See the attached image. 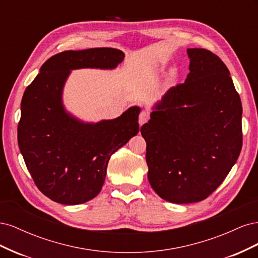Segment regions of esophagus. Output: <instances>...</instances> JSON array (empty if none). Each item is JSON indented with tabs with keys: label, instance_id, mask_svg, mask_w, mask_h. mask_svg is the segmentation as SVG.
I'll use <instances>...</instances> for the list:
<instances>
[{
	"label": "esophagus",
	"instance_id": "1",
	"mask_svg": "<svg viewBox=\"0 0 258 258\" xmlns=\"http://www.w3.org/2000/svg\"><path fill=\"white\" fill-rule=\"evenodd\" d=\"M148 119H150V113H148L145 110H142L141 113H140V115H139V123H140V126H142L143 123L147 122Z\"/></svg>",
	"mask_w": 258,
	"mask_h": 258
}]
</instances>
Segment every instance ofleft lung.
Instances as JSON below:
<instances>
[{"mask_svg":"<svg viewBox=\"0 0 258 258\" xmlns=\"http://www.w3.org/2000/svg\"><path fill=\"white\" fill-rule=\"evenodd\" d=\"M189 73L170 88L141 127L147 177L173 204L205 200L242 148V105L229 70L212 51L188 48Z\"/></svg>","mask_w":258,"mask_h":258,"instance_id":"1","label":"left lung"}]
</instances>
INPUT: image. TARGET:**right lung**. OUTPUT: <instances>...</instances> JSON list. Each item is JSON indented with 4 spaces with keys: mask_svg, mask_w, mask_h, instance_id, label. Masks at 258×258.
<instances>
[{
    "mask_svg": "<svg viewBox=\"0 0 258 258\" xmlns=\"http://www.w3.org/2000/svg\"><path fill=\"white\" fill-rule=\"evenodd\" d=\"M123 58L121 50L108 47L57 53L23 93L19 150L37 188L52 201L73 206L95 198L111 156L139 132L138 106L112 120L84 123L61 101L71 70L114 69Z\"/></svg>",
    "mask_w": 258,
    "mask_h": 258,
    "instance_id": "right-lung-1",
    "label": "right lung"
}]
</instances>
